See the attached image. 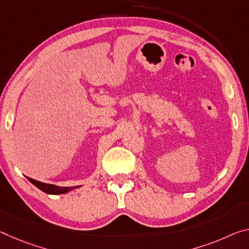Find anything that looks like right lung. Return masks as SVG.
I'll return each mask as SVG.
<instances>
[{
	"label": "right lung",
	"instance_id": "right-lung-1",
	"mask_svg": "<svg viewBox=\"0 0 249 249\" xmlns=\"http://www.w3.org/2000/svg\"><path fill=\"white\" fill-rule=\"evenodd\" d=\"M27 179H29L33 185H35L37 188L41 189V191L46 193V194H53V195L65 194V193H68L69 191L72 189L71 187H60V186H55V185H52V184L42 183V181L32 179V178H30V177H27ZM73 188H77V186H75Z\"/></svg>",
	"mask_w": 249,
	"mask_h": 249
}]
</instances>
